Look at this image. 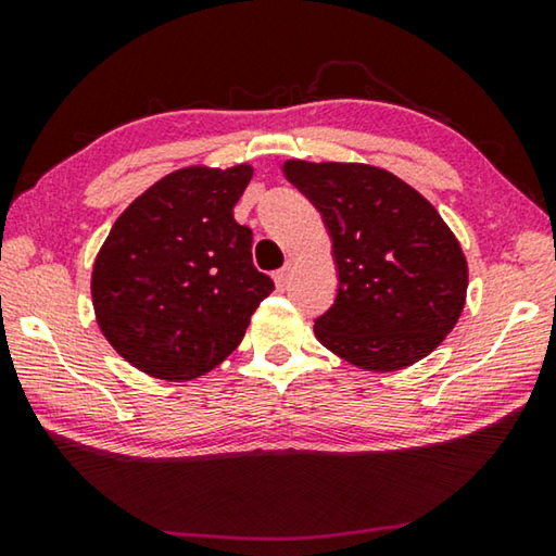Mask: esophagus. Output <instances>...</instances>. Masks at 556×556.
Segmentation results:
<instances>
[{
    "instance_id": "esophagus-1",
    "label": "esophagus",
    "mask_w": 556,
    "mask_h": 556,
    "mask_svg": "<svg viewBox=\"0 0 556 556\" xmlns=\"http://www.w3.org/2000/svg\"><path fill=\"white\" fill-rule=\"evenodd\" d=\"M289 279H291V265H287V267H281L279 271H275V285H277V289H287Z\"/></svg>"
}]
</instances>
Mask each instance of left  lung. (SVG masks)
Listing matches in <instances>:
<instances>
[{
  "label": "left lung",
  "instance_id": "8db88e82",
  "mask_svg": "<svg viewBox=\"0 0 556 556\" xmlns=\"http://www.w3.org/2000/svg\"><path fill=\"white\" fill-rule=\"evenodd\" d=\"M285 176L333 242L338 294L316 318L318 341L372 372L402 370L439 348L464 312L468 265L434 205L370 164L289 159Z\"/></svg>",
  "mask_w": 556,
  "mask_h": 556
}]
</instances>
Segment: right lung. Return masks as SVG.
I'll return each instance as SVG.
<instances>
[{
  "mask_svg": "<svg viewBox=\"0 0 556 556\" xmlns=\"http://www.w3.org/2000/svg\"><path fill=\"white\" fill-rule=\"evenodd\" d=\"M250 178V164L178 168L112 225L92 265V306L137 370L168 382L211 372L275 289L252 265V230L232 215Z\"/></svg>",
  "mask_w": 556,
  "mask_h": 556,
  "instance_id": "obj_1",
  "label": "right lung"
}]
</instances>
